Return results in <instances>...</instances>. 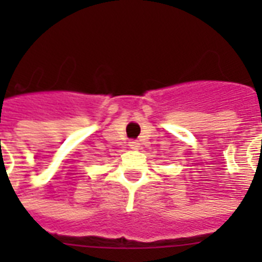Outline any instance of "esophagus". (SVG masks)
Instances as JSON below:
<instances>
[{
    "label": "esophagus",
    "instance_id": "34e87169",
    "mask_svg": "<svg viewBox=\"0 0 262 262\" xmlns=\"http://www.w3.org/2000/svg\"><path fill=\"white\" fill-rule=\"evenodd\" d=\"M129 147H130L132 149H139L140 143L139 141H136V140H132V141H129Z\"/></svg>",
    "mask_w": 262,
    "mask_h": 262
}]
</instances>
